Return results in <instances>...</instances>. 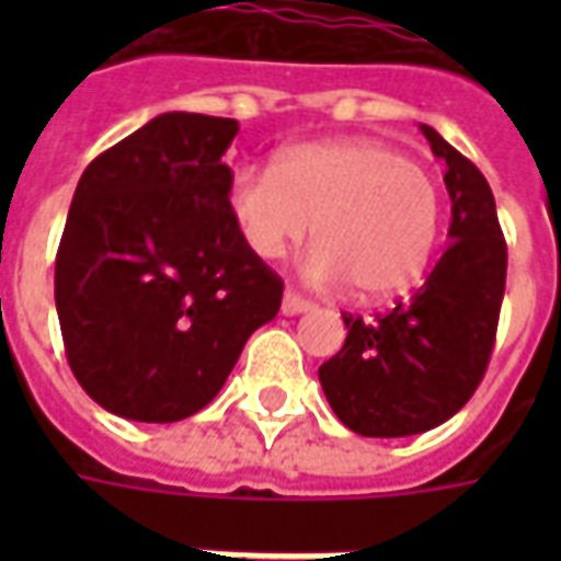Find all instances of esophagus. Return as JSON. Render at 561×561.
I'll return each instance as SVG.
<instances>
[{
    "instance_id": "34e87169",
    "label": "esophagus",
    "mask_w": 561,
    "mask_h": 561,
    "mask_svg": "<svg viewBox=\"0 0 561 561\" xmlns=\"http://www.w3.org/2000/svg\"><path fill=\"white\" fill-rule=\"evenodd\" d=\"M312 306H316L312 300H306V297H300V294L291 291V288L282 294V312H285V316H300V312H309Z\"/></svg>"
}]
</instances>
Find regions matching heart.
Returning <instances> with one entry per match:
<instances>
[{
    "mask_svg": "<svg viewBox=\"0 0 561 561\" xmlns=\"http://www.w3.org/2000/svg\"><path fill=\"white\" fill-rule=\"evenodd\" d=\"M228 207L257 257H282L312 225L318 243L304 273L318 285L348 282L360 300L414 288L442 233V192L421 164L378 140L300 144L276 168H240Z\"/></svg>",
    "mask_w": 561,
    "mask_h": 561,
    "instance_id": "b5f03b06",
    "label": "heart"
}]
</instances>
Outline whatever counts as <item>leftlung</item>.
<instances>
[{
    "mask_svg": "<svg viewBox=\"0 0 561 561\" xmlns=\"http://www.w3.org/2000/svg\"><path fill=\"white\" fill-rule=\"evenodd\" d=\"M421 131L447 168L450 243L421 291L388 316L345 312V345L318 369L330 409L369 438L426 433L471 400L505 297L507 245L490 183L435 128Z\"/></svg>",
    "mask_w": 561,
    "mask_h": 561,
    "instance_id": "1",
    "label": "left lung"
}]
</instances>
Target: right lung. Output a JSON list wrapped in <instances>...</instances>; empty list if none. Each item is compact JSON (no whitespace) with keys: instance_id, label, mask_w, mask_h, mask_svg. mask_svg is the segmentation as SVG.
Here are the masks:
<instances>
[{"instance_id":"obj_1","label":"right lung","mask_w":561,"mask_h":561,"mask_svg":"<svg viewBox=\"0 0 561 561\" xmlns=\"http://www.w3.org/2000/svg\"><path fill=\"white\" fill-rule=\"evenodd\" d=\"M237 119L161 114L80 176L56 252V312L80 388L107 412L173 423L201 412L282 279L245 245L221 156Z\"/></svg>"}]
</instances>
